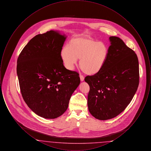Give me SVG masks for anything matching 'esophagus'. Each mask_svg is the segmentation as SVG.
Instances as JSON below:
<instances>
[{
	"label": "esophagus",
	"instance_id": "1",
	"mask_svg": "<svg viewBox=\"0 0 151 151\" xmlns=\"http://www.w3.org/2000/svg\"><path fill=\"white\" fill-rule=\"evenodd\" d=\"M80 78L81 81H83L84 80V77L82 75H80Z\"/></svg>",
	"mask_w": 151,
	"mask_h": 151
}]
</instances>
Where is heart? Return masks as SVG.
Listing matches in <instances>:
<instances>
[{"mask_svg": "<svg viewBox=\"0 0 151 151\" xmlns=\"http://www.w3.org/2000/svg\"><path fill=\"white\" fill-rule=\"evenodd\" d=\"M109 49L105 43L91 38L72 39L60 51V57L65 67L71 71L78 59L84 72L94 75L100 72L107 60Z\"/></svg>", "mask_w": 151, "mask_h": 151, "instance_id": "1", "label": "heart"}]
</instances>
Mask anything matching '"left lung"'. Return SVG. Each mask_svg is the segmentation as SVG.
Masks as SVG:
<instances>
[{
	"label": "left lung",
	"instance_id": "1",
	"mask_svg": "<svg viewBox=\"0 0 151 151\" xmlns=\"http://www.w3.org/2000/svg\"><path fill=\"white\" fill-rule=\"evenodd\" d=\"M110 46L106 63L100 72L85 78L90 91L88 106L99 120H108L121 113L137 92L139 62L135 52L119 37H109Z\"/></svg>",
	"mask_w": 151,
	"mask_h": 151
}]
</instances>
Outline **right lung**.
<instances>
[{
    "instance_id": "obj_1",
    "label": "right lung",
    "mask_w": 151,
    "mask_h": 151,
    "mask_svg": "<svg viewBox=\"0 0 151 151\" xmlns=\"http://www.w3.org/2000/svg\"><path fill=\"white\" fill-rule=\"evenodd\" d=\"M66 38L57 30L38 35L17 59L23 99L32 111L46 119H55L65 113L80 83L79 73L66 69L60 57Z\"/></svg>"
}]
</instances>
